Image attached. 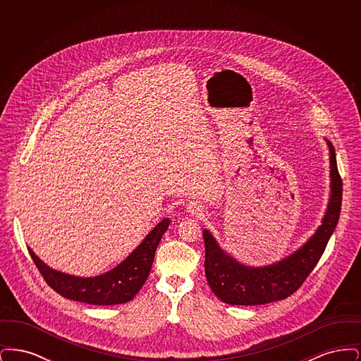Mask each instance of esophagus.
<instances>
[{
	"label": "esophagus",
	"mask_w": 361,
	"mask_h": 361,
	"mask_svg": "<svg viewBox=\"0 0 361 361\" xmlns=\"http://www.w3.org/2000/svg\"><path fill=\"white\" fill-rule=\"evenodd\" d=\"M187 209H188V214H190V215H200V212L203 211V208H202L200 204L193 203V202H190V203H189L188 207H187Z\"/></svg>",
	"instance_id": "34e87169"
}]
</instances>
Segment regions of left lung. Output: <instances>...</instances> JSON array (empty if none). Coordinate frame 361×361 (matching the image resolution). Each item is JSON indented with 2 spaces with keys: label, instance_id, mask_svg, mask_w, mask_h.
I'll list each match as a JSON object with an SVG mask.
<instances>
[{
  "label": "left lung",
  "instance_id": "left-lung-1",
  "mask_svg": "<svg viewBox=\"0 0 361 361\" xmlns=\"http://www.w3.org/2000/svg\"><path fill=\"white\" fill-rule=\"evenodd\" d=\"M325 140L330 162V196L326 212L322 224L298 250L274 264L250 267L228 255L207 228L203 230L207 281L224 303L256 306L286 299L302 286L324 255L338 224L343 199V181L337 169L336 152L331 142Z\"/></svg>",
  "mask_w": 361,
  "mask_h": 361
}]
</instances>
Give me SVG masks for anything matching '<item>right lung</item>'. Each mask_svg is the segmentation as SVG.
<instances>
[{"instance_id": "1", "label": "right lung", "mask_w": 361, "mask_h": 361, "mask_svg": "<svg viewBox=\"0 0 361 361\" xmlns=\"http://www.w3.org/2000/svg\"><path fill=\"white\" fill-rule=\"evenodd\" d=\"M165 218L146 235L126 259L103 275L81 277L52 269L28 247L35 265L54 291L66 299L94 306H114L130 302L150 275L158 243L168 230Z\"/></svg>"}]
</instances>
